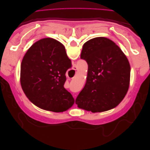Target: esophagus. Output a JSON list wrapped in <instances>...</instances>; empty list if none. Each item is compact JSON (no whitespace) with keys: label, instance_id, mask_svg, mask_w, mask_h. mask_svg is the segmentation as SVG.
Masks as SVG:
<instances>
[{"label":"esophagus","instance_id":"34e87169","mask_svg":"<svg viewBox=\"0 0 150 150\" xmlns=\"http://www.w3.org/2000/svg\"><path fill=\"white\" fill-rule=\"evenodd\" d=\"M73 70H74V71H73ZM72 71H74H74H76L77 70V67H76V65H74V66H72ZM74 99H76V95H75V96H74Z\"/></svg>","mask_w":150,"mask_h":150}]
</instances>
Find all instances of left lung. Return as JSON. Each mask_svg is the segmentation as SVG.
I'll list each match as a JSON object with an SVG mask.
<instances>
[{
  "instance_id": "1",
  "label": "left lung",
  "mask_w": 150,
  "mask_h": 150,
  "mask_svg": "<svg viewBox=\"0 0 150 150\" xmlns=\"http://www.w3.org/2000/svg\"><path fill=\"white\" fill-rule=\"evenodd\" d=\"M81 59L88 63L84 88L76 99L78 108L93 112L116 107L123 99L130 81V65L111 40L99 37L84 43Z\"/></svg>"
}]
</instances>
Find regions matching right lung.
<instances>
[{
  "label": "right lung",
  "instance_id": "add662e5",
  "mask_svg": "<svg viewBox=\"0 0 150 150\" xmlns=\"http://www.w3.org/2000/svg\"><path fill=\"white\" fill-rule=\"evenodd\" d=\"M71 66L60 42L44 38L35 42L21 63V84L26 96L43 110L55 112L67 110L74 103L64 87L66 72Z\"/></svg>",
  "mask_w": 150,
  "mask_h": 150
}]
</instances>
